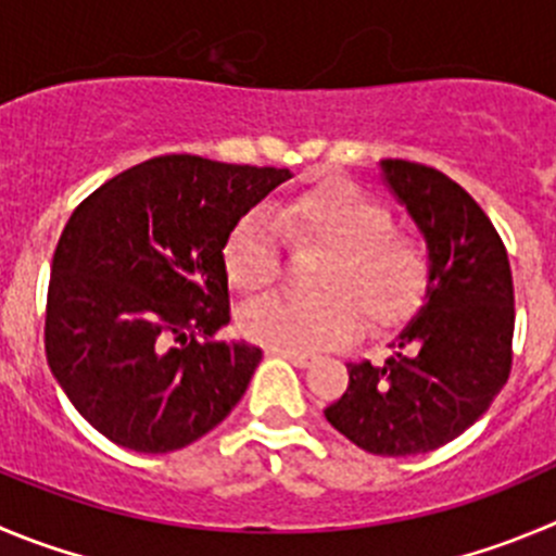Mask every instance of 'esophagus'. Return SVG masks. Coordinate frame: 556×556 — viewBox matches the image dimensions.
Masks as SVG:
<instances>
[{"label": "esophagus", "mask_w": 556, "mask_h": 556, "mask_svg": "<svg viewBox=\"0 0 556 556\" xmlns=\"http://www.w3.org/2000/svg\"><path fill=\"white\" fill-rule=\"evenodd\" d=\"M271 354L285 356V359H288L290 365H295V367H309L315 362L313 354H299V351H277V349H274Z\"/></svg>", "instance_id": "34e87169"}]
</instances>
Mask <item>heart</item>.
I'll use <instances>...</instances> for the list:
<instances>
[{
	"instance_id": "heart-1",
	"label": "heart",
	"mask_w": 556,
	"mask_h": 556,
	"mask_svg": "<svg viewBox=\"0 0 556 556\" xmlns=\"http://www.w3.org/2000/svg\"><path fill=\"white\" fill-rule=\"evenodd\" d=\"M277 222L295 247L326 249L309 299L263 295L241 309L249 340L277 351H313L351 340L359 315L370 329L406 318L430 279L428 249L395 230L389 207L349 180H324L277 207ZM279 243L266 211L236 222L222 249L232 288L257 293L279 274Z\"/></svg>"
}]
</instances>
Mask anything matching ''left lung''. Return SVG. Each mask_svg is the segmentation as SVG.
<instances>
[{
  "mask_svg": "<svg viewBox=\"0 0 556 556\" xmlns=\"http://www.w3.org/2000/svg\"><path fill=\"white\" fill-rule=\"evenodd\" d=\"M381 173L428 241L430 279L417 318L381 365H349V389L326 419L372 455H417L453 442L489 412L513 365V274L480 205L417 161Z\"/></svg>",
  "mask_w": 556,
  "mask_h": 556,
  "instance_id": "left-lung-1",
  "label": "left lung"
}]
</instances>
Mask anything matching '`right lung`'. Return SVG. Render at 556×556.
<instances>
[{
	"mask_svg": "<svg viewBox=\"0 0 556 556\" xmlns=\"http://www.w3.org/2000/svg\"><path fill=\"white\" fill-rule=\"evenodd\" d=\"M290 169L159 155L76 207L54 249L46 359L76 412L121 447L173 453L236 408L263 351L230 320L222 249Z\"/></svg>",
	"mask_w": 556,
	"mask_h": 556,
	"instance_id": "obj_1",
	"label": "right lung"
}]
</instances>
